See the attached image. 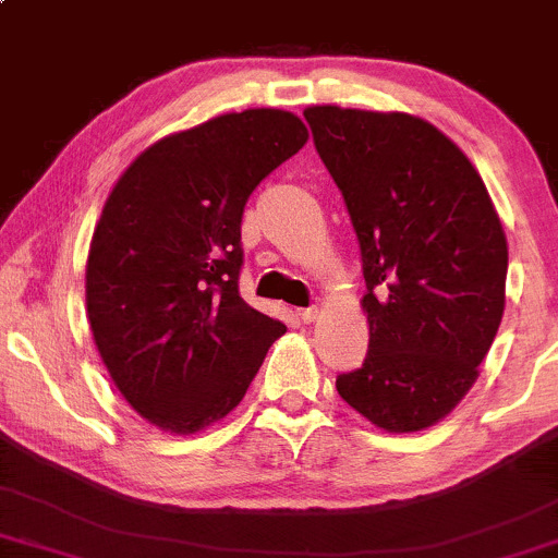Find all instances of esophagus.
Listing matches in <instances>:
<instances>
[{"label": "esophagus", "mask_w": 558, "mask_h": 558, "mask_svg": "<svg viewBox=\"0 0 558 558\" xmlns=\"http://www.w3.org/2000/svg\"><path fill=\"white\" fill-rule=\"evenodd\" d=\"M317 317H319V308H317V306L298 308V319H301V322H306V325H308V322H314V319H317Z\"/></svg>", "instance_id": "1"}]
</instances>
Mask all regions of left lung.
<instances>
[{
	"mask_svg": "<svg viewBox=\"0 0 558 558\" xmlns=\"http://www.w3.org/2000/svg\"><path fill=\"white\" fill-rule=\"evenodd\" d=\"M314 147L360 241L365 363L336 378L387 433L444 418L478 378L505 312L508 241L468 155L405 112L308 107Z\"/></svg>",
	"mask_w": 558,
	"mask_h": 558,
	"instance_id": "obj_1",
	"label": "left lung"
}]
</instances>
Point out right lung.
Returning <instances> with one entry per match:
<instances>
[{
    "instance_id": "1",
    "label": "right lung",
    "mask_w": 558,
    "mask_h": 558,
    "mask_svg": "<svg viewBox=\"0 0 558 558\" xmlns=\"http://www.w3.org/2000/svg\"><path fill=\"white\" fill-rule=\"evenodd\" d=\"M308 140L284 109L220 114L147 147L109 193L85 268L94 341L142 418L187 435L246 395L279 319L239 295L241 215Z\"/></svg>"
}]
</instances>
